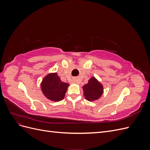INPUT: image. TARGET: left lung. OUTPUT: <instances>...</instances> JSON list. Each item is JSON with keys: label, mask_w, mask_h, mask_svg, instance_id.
<instances>
[{"label": "left lung", "mask_w": 150, "mask_h": 150, "mask_svg": "<svg viewBox=\"0 0 150 150\" xmlns=\"http://www.w3.org/2000/svg\"><path fill=\"white\" fill-rule=\"evenodd\" d=\"M84 96L88 101L97 100L101 96L103 93V85L94 77H92L88 83L83 86Z\"/></svg>", "instance_id": "1"}]
</instances>
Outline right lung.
<instances>
[{
	"label": "right lung",
	"instance_id": "1",
	"mask_svg": "<svg viewBox=\"0 0 150 150\" xmlns=\"http://www.w3.org/2000/svg\"><path fill=\"white\" fill-rule=\"evenodd\" d=\"M69 84L62 82L56 72L44 78L40 88L44 96L52 101H59L64 98Z\"/></svg>",
	"mask_w": 150,
	"mask_h": 150
}]
</instances>
